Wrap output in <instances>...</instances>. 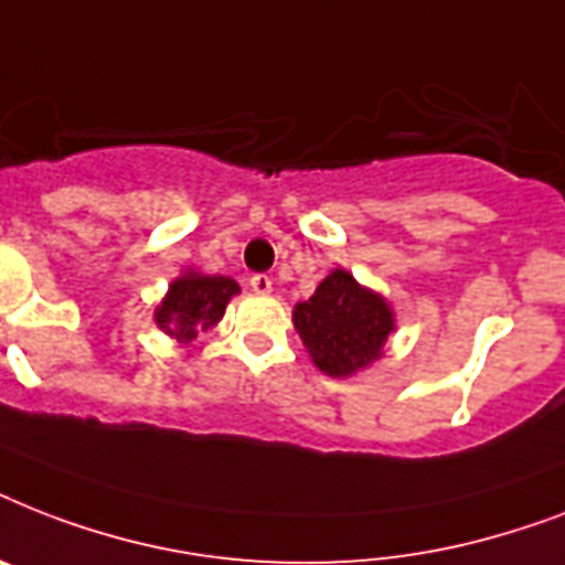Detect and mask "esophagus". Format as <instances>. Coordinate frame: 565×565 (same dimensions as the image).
Instances as JSON below:
<instances>
[{"mask_svg":"<svg viewBox=\"0 0 565 565\" xmlns=\"http://www.w3.org/2000/svg\"><path fill=\"white\" fill-rule=\"evenodd\" d=\"M248 287L257 292V296H266V292H273V278L266 273H257L248 278Z\"/></svg>","mask_w":565,"mask_h":565,"instance_id":"1","label":"esophagus"}]
</instances>
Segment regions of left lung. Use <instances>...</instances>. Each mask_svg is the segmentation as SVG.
<instances>
[{"label":"left lung","mask_w":565,"mask_h":565,"mask_svg":"<svg viewBox=\"0 0 565 565\" xmlns=\"http://www.w3.org/2000/svg\"><path fill=\"white\" fill-rule=\"evenodd\" d=\"M292 326L319 370L345 377L381 354L393 331V310L345 269H334L308 301L296 305Z\"/></svg>","instance_id":"8db88e82"}]
</instances>
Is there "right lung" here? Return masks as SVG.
<instances>
[{"label": "right lung", "instance_id": "add662e5", "mask_svg": "<svg viewBox=\"0 0 565 565\" xmlns=\"http://www.w3.org/2000/svg\"><path fill=\"white\" fill-rule=\"evenodd\" d=\"M234 292H239V287L231 278L188 273L170 284V292L161 308L154 310V319L167 334L188 343L199 331L220 322Z\"/></svg>", "mask_w": 565, "mask_h": 565}]
</instances>
